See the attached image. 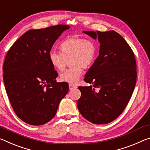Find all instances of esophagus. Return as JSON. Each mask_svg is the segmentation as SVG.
<instances>
[{"label":"esophagus","mask_w":150,"mask_h":150,"mask_svg":"<svg viewBox=\"0 0 150 150\" xmlns=\"http://www.w3.org/2000/svg\"><path fill=\"white\" fill-rule=\"evenodd\" d=\"M69 89H76L77 88V86H75L74 85H72V84H69Z\"/></svg>","instance_id":"34e87169"}]
</instances>
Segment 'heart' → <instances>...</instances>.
I'll return each mask as SVG.
<instances>
[{"label":"heart","instance_id":"1","mask_svg":"<svg viewBox=\"0 0 150 150\" xmlns=\"http://www.w3.org/2000/svg\"><path fill=\"white\" fill-rule=\"evenodd\" d=\"M59 49L61 53L50 52V63L56 70L63 71L69 61L71 67L61 73L59 79L62 82L77 84L83 73V68H90L96 61L98 51L96 42L91 39L72 37L61 41Z\"/></svg>","mask_w":150,"mask_h":150}]
</instances>
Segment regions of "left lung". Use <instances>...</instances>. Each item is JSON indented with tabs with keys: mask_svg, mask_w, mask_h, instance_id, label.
Instances as JSON below:
<instances>
[{
	"mask_svg": "<svg viewBox=\"0 0 150 150\" xmlns=\"http://www.w3.org/2000/svg\"><path fill=\"white\" fill-rule=\"evenodd\" d=\"M83 33L98 39L100 47L84 78L92 85L78 87L81 96L77 108L90 122L106 124L117 118L130 100L136 83V61L129 45L117 32Z\"/></svg>",
	"mask_w": 150,
	"mask_h": 150,
	"instance_id": "left-lung-1",
	"label": "left lung"
}]
</instances>
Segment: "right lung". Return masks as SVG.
I'll list each match as a JSON object with an SVG mask.
<instances>
[{
  "instance_id": "obj_1",
  "label": "right lung",
  "mask_w": 150,
  "mask_h": 150,
  "mask_svg": "<svg viewBox=\"0 0 150 150\" xmlns=\"http://www.w3.org/2000/svg\"><path fill=\"white\" fill-rule=\"evenodd\" d=\"M69 26L29 30L12 45L3 65V80L16 115L24 122L41 125L54 117L69 91L67 83L56 81L57 72L49 60L54 42Z\"/></svg>"
}]
</instances>
